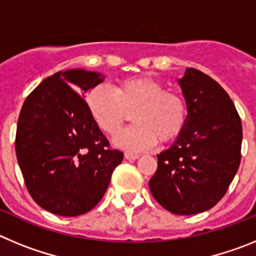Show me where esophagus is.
<instances>
[{
	"label": "esophagus",
	"instance_id": "1",
	"mask_svg": "<svg viewBox=\"0 0 256 256\" xmlns=\"http://www.w3.org/2000/svg\"><path fill=\"white\" fill-rule=\"evenodd\" d=\"M124 158H126V160H136V159H138L140 155H137V154H132V152H126L124 154Z\"/></svg>",
	"mask_w": 256,
	"mask_h": 256
}]
</instances>
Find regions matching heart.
<instances>
[{
	"instance_id": "b5f03b06",
	"label": "heart",
	"mask_w": 256,
	"mask_h": 256,
	"mask_svg": "<svg viewBox=\"0 0 256 256\" xmlns=\"http://www.w3.org/2000/svg\"><path fill=\"white\" fill-rule=\"evenodd\" d=\"M92 119L102 132L114 134L133 112L132 124L116 133L112 140L122 150L138 152L154 148L158 141L177 138L187 123L186 100L182 94L166 91L164 83L151 76L122 80L112 90L97 84L87 94Z\"/></svg>"
}]
</instances>
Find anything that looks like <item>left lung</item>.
I'll return each instance as SVG.
<instances>
[{
    "label": "left lung",
    "mask_w": 256,
    "mask_h": 256,
    "mask_svg": "<svg viewBox=\"0 0 256 256\" xmlns=\"http://www.w3.org/2000/svg\"><path fill=\"white\" fill-rule=\"evenodd\" d=\"M178 83L188 108L187 123L158 155L148 187L164 209L192 216L212 209L226 195L241 162L242 126L227 92L209 76L188 68Z\"/></svg>",
    "instance_id": "left-lung-1"
}]
</instances>
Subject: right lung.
<instances>
[{
	"instance_id": "1",
	"label": "right lung",
	"mask_w": 256,
	"mask_h": 256,
	"mask_svg": "<svg viewBox=\"0 0 256 256\" xmlns=\"http://www.w3.org/2000/svg\"><path fill=\"white\" fill-rule=\"evenodd\" d=\"M102 80L100 73L88 70L58 72L22 104L15 138L18 162L33 200L58 216L94 209L123 160L80 96Z\"/></svg>"
}]
</instances>
